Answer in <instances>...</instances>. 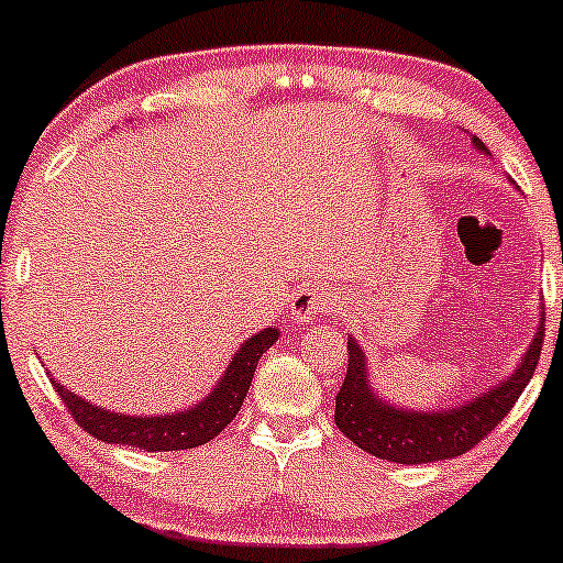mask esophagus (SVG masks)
I'll return each mask as SVG.
<instances>
[{
	"label": "esophagus",
	"mask_w": 563,
	"mask_h": 563,
	"mask_svg": "<svg viewBox=\"0 0 563 563\" xmlns=\"http://www.w3.org/2000/svg\"><path fill=\"white\" fill-rule=\"evenodd\" d=\"M333 309L335 299L331 290L322 286H309L301 288L299 294L290 299V320H294L296 325H307V322L320 318V314H331Z\"/></svg>",
	"instance_id": "esophagus-1"
}]
</instances>
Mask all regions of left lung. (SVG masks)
<instances>
[{
    "label": "left lung",
    "instance_id": "1",
    "mask_svg": "<svg viewBox=\"0 0 563 563\" xmlns=\"http://www.w3.org/2000/svg\"><path fill=\"white\" fill-rule=\"evenodd\" d=\"M474 145L479 147V153H487L479 140H474ZM542 314L538 333L529 341L525 357L506 380L479 391V397L471 402L444 407V410H407L378 397L363 346L354 335H349V367L341 391L335 394V426L360 450L384 461L405 463V466L463 455L508 416L519 394L527 389L538 367L542 333H545Z\"/></svg>",
    "mask_w": 563,
    "mask_h": 563
}]
</instances>
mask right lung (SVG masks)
Masks as SVG:
<instances>
[{
	"instance_id": "add662e5",
	"label": "right lung",
	"mask_w": 563,
	"mask_h": 563,
	"mask_svg": "<svg viewBox=\"0 0 563 563\" xmlns=\"http://www.w3.org/2000/svg\"><path fill=\"white\" fill-rule=\"evenodd\" d=\"M277 328H264L245 339L241 349L232 354L230 365L224 367L222 378L217 386L198 399L196 405L185 410L166 412V416H126V412H113L106 407L89 402L53 378L55 391L60 394L68 412L76 418L87 434L108 444H121V448H140L147 452H169V450H190L198 444L211 442L219 431L228 426L241 410L245 394H249L251 380H254L256 363L264 352L277 341Z\"/></svg>"
}]
</instances>
